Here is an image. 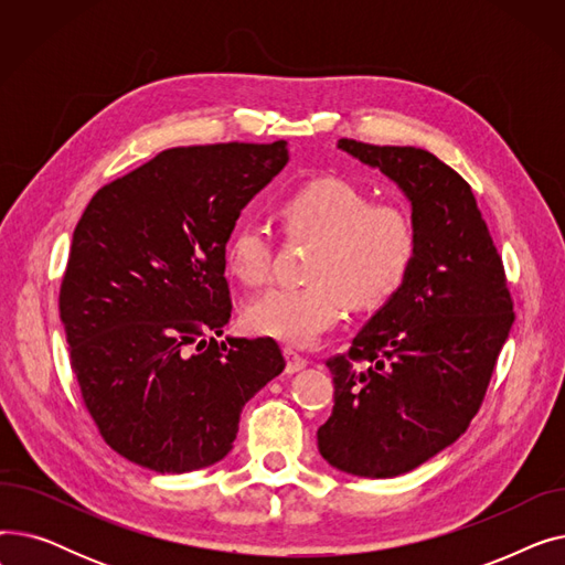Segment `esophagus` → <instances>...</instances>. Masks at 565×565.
Listing matches in <instances>:
<instances>
[{
    "label": "esophagus",
    "mask_w": 565,
    "mask_h": 565,
    "mask_svg": "<svg viewBox=\"0 0 565 565\" xmlns=\"http://www.w3.org/2000/svg\"><path fill=\"white\" fill-rule=\"evenodd\" d=\"M284 358H286V373H298L307 366V360L292 348H284Z\"/></svg>",
    "instance_id": "obj_1"
}]
</instances>
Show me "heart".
<instances>
[{"mask_svg":"<svg viewBox=\"0 0 565 565\" xmlns=\"http://www.w3.org/2000/svg\"><path fill=\"white\" fill-rule=\"evenodd\" d=\"M288 235L316 237L307 286H277L249 302V330L286 345H313L345 316L350 302L377 309L405 288L419 256V226L401 203L373 201L341 175H318L279 205ZM273 235L241 222L226 243L228 273L258 286L273 273Z\"/></svg>","mask_w":565,"mask_h":565,"instance_id":"1","label":"heart"}]
</instances>
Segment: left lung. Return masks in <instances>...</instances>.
I'll use <instances>...</instances> for the list:
<instances>
[{
  "instance_id": "obj_1",
  "label": "left lung",
  "mask_w": 565,
  "mask_h": 565,
  "mask_svg": "<svg viewBox=\"0 0 565 565\" xmlns=\"http://www.w3.org/2000/svg\"><path fill=\"white\" fill-rule=\"evenodd\" d=\"M405 192L419 256L405 288L328 360L332 417L318 451L366 479L412 471L454 444L483 405L515 320L501 256L469 183L424 148L339 139Z\"/></svg>"
}]
</instances>
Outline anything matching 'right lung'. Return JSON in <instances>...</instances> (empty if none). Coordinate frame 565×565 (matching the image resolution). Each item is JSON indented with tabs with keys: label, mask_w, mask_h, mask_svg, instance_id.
I'll use <instances>...</instances> for the list:
<instances>
[{
	"label": "right lung",
	"mask_w": 565,
	"mask_h": 565,
	"mask_svg": "<svg viewBox=\"0 0 565 565\" xmlns=\"http://www.w3.org/2000/svg\"><path fill=\"white\" fill-rule=\"evenodd\" d=\"M286 141L178 146L100 188L75 226L58 313L86 412L109 447L160 473L220 462L245 403L286 362L231 318L226 243L286 167Z\"/></svg>",
	"instance_id": "add662e5"
}]
</instances>
